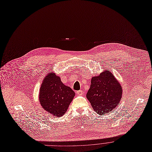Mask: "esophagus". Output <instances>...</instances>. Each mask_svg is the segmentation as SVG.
<instances>
[{"label":"esophagus","mask_w":152,"mask_h":152,"mask_svg":"<svg viewBox=\"0 0 152 152\" xmlns=\"http://www.w3.org/2000/svg\"><path fill=\"white\" fill-rule=\"evenodd\" d=\"M77 93L78 95L82 96V94H83V91H82V90H78V91H77Z\"/></svg>","instance_id":"1"}]
</instances>
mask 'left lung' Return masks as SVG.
<instances>
[{
	"label": "left lung",
	"mask_w": 152,
	"mask_h": 152,
	"mask_svg": "<svg viewBox=\"0 0 152 152\" xmlns=\"http://www.w3.org/2000/svg\"><path fill=\"white\" fill-rule=\"evenodd\" d=\"M122 95V88L119 80L111 72L104 70L92 77L86 96L94 111L104 115L116 109Z\"/></svg>",
	"instance_id": "8db88e82"
}]
</instances>
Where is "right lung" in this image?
<instances>
[{"mask_svg": "<svg viewBox=\"0 0 152 152\" xmlns=\"http://www.w3.org/2000/svg\"><path fill=\"white\" fill-rule=\"evenodd\" d=\"M75 96V91L64 85L59 76L51 72L47 74L41 84L39 100L46 112L61 117L66 113Z\"/></svg>", "mask_w": 152, "mask_h": 152, "instance_id": "1", "label": "right lung"}]
</instances>
